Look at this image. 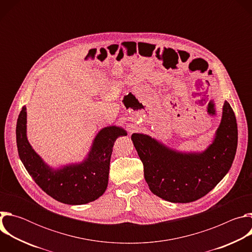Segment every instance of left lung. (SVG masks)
Returning a JSON list of instances; mask_svg holds the SVG:
<instances>
[{
    "label": "left lung",
    "mask_w": 252,
    "mask_h": 252,
    "mask_svg": "<svg viewBox=\"0 0 252 252\" xmlns=\"http://www.w3.org/2000/svg\"><path fill=\"white\" fill-rule=\"evenodd\" d=\"M131 140L151 191L170 202L188 203L207 194L230 169L237 148V124L225 101L214 139L202 153L177 152L143 133H132Z\"/></svg>",
    "instance_id": "8db88e82"
}]
</instances>
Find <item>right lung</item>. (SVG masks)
Returning <instances> with one entry per match:
<instances>
[{
	"instance_id": "1",
	"label": "right lung",
	"mask_w": 252,
	"mask_h": 252,
	"mask_svg": "<svg viewBox=\"0 0 252 252\" xmlns=\"http://www.w3.org/2000/svg\"><path fill=\"white\" fill-rule=\"evenodd\" d=\"M126 131L116 126L101 128L95 135L84 161L55 169L31 147L27 138L26 106L16 127L19 157L33 181L56 200L71 205L86 204L103 194L109 184L110 161L116 139Z\"/></svg>"
}]
</instances>
